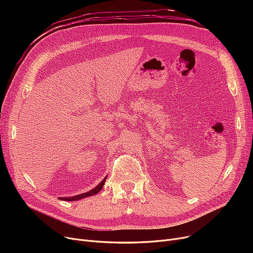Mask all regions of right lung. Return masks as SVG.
Masks as SVG:
<instances>
[{
    "label": "right lung",
    "instance_id": "1",
    "mask_svg": "<svg viewBox=\"0 0 253 253\" xmlns=\"http://www.w3.org/2000/svg\"><path fill=\"white\" fill-rule=\"evenodd\" d=\"M105 179L106 177H104L102 179V181L97 185V187H95L94 189H92L91 191L87 192V193H84V194H80V195H77V196H74V197H69V198H59L60 200H63V201H78L80 200V199H83V198H86V197H90V196H94L95 194L99 193L102 189V187L104 185V182H105Z\"/></svg>",
    "mask_w": 253,
    "mask_h": 253
}]
</instances>
